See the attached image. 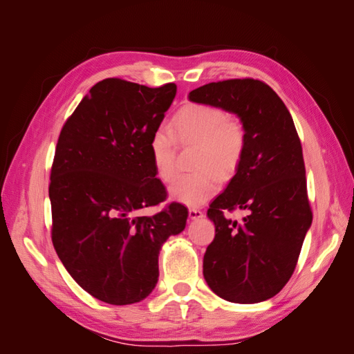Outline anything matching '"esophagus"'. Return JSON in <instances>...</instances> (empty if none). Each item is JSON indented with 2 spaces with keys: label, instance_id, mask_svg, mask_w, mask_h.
<instances>
[{
  "label": "esophagus",
  "instance_id": "obj_1",
  "mask_svg": "<svg viewBox=\"0 0 354 354\" xmlns=\"http://www.w3.org/2000/svg\"><path fill=\"white\" fill-rule=\"evenodd\" d=\"M189 217L192 220H199L203 217V212L201 209H196V208H190L189 209Z\"/></svg>",
  "mask_w": 354,
  "mask_h": 354
}]
</instances>
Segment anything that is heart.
<instances>
[{
	"mask_svg": "<svg viewBox=\"0 0 354 354\" xmlns=\"http://www.w3.org/2000/svg\"><path fill=\"white\" fill-rule=\"evenodd\" d=\"M171 133L158 127L149 138V155L156 176L171 181L176 173V138L196 145L194 173L181 174L169 187V196L189 207H199L220 189L221 178L230 180L239 169L246 152V128L239 118L226 116L221 108L192 103L180 109Z\"/></svg>",
	"mask_w": 354,
	"mask_h": 354,
	"instance_id": "1",
	"label": "heart"
}]
</instances>
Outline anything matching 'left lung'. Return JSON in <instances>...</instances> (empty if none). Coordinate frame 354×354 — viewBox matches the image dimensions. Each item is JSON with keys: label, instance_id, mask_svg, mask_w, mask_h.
<instances>
[{"label": "left lung", "instance_id": "8db88e82", "mask_svg": "<svg viewBox=\"0 0 354 354\" xmlns=\"http://www.w3.org/2000/svg\"><path fill=\"white\" fill-rule=\"evenodd\" d=\"M189 100L234 113L246 128L242 164L207 212L216 238L203 255V277L230 303L266 301L292 276L313 218L292 116L269 85L251 78L209 82ZM238 207L249 216H223Z\"/></svg>", "mask_w": 354, "mask_h": 354}]
</instances>
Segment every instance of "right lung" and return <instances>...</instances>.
Segmentation results:
<instances>
[{
	"label": "right lung",
	"instance_id": "add662e5",
	"mask_svg": "<svg viewBox=\"0 0 354 354\" xmlns=\"http://www.w3.org/2000/svg\"><path fill=\"white\" fill-rule=\"evenodd\" d=\"M176 84L149 88L118 78L97 82L63 125L51 167V239L84 291L113 306L142 301L158 283L164 242L185 230L187 208L138 211L167 198L149 155Z\"/></svg>",
	"mask_w": 354,
	"mask_h": 354
}]
</instances>
